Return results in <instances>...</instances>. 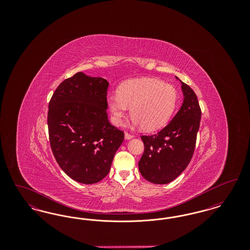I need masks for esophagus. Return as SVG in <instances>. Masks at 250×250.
<instances>
[{"instance_id": "esophagus-1", "label": "esophagus", "mask_w": 250, "mask_h": 250, "mask_svg": "<svg viewBox=\"0 0 250 250\" xmlns=\"http://www.w3.org/2000/svg\"><path fill=\"white\" fill-rule=\"evenodd\" d=\"M125 138L126 139V140H131V139H133L134 138V136L130 134V133H128V132H125Z\"/></svg>"}]
</instances>
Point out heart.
Here are the masks:
<instances>
[{"mask_svg":"<svg viewBox=\"0 0 250 250\" xmlns=\"http://www.w3.org/2000/svg\"><path fill=\"white\" fill-rule=\"evenodd\" d=\"M178 99L175 87L154 78L127 81L120 85L118 94L107 96V106L114 125H122L131 107L133 123L143 130L155 131L165 126Z\"/></svg>","mask_w":250,"mask_h":250,"instance_id":"heart-1","label":"heart"}]
</instances>
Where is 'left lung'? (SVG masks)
Listing matches in <instances>:
<instances>
[{"label": "left lung", "mask_w": 250, "mask_h": 250, "mask_svg": "<svg viewBox=\"0 0 250 250\" xmlns=\"http://www.w3.org/2000/svg\"><path fill=\"white\" fill-rule=\"evenodd\" d=\"M182 89L184 103L173 119L156 134L141 137L144 152L139 169L144 179L153 184L164 185L177 178L195 151L202 109L190 87L182 83Z\"/></svg>", "instance_id": "obj_1"}]
</instances>
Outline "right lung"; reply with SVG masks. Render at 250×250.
Wrapping results in <instances>:
<instances>
[{
  "label": "right lung",
  "mask_w": 250,
  "mask_h": 250,
  "mask_svg": "<svg viewBox=\"0 0 250 250\" xmlns=\"http://www.w3.org/2000/svg\"><path fill=\"white\" fill-rule=\"evenodd\" d=\"M108 83L83 72L64 80L48 103L49 144L61 168L86 185L105 178L124 142L107 119Z\"/></svg>",
  "instance_id": "obj_1"
}]
</instances>
